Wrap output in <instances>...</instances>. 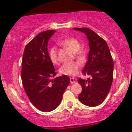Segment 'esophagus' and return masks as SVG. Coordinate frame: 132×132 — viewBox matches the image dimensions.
<instances>
[{
    "instance_id": "esophagus-1",
    "label": "esophagus",
    "mask_w": 132,
    "mask_h": 132,
    "mask_svg": "<svg viewBox=\"0 0 132 132\" xmlns=\"http://www.w3.org/2000/svg\"><path fill=\"white\" fill-rule=\"evenodd\" d=\"M70 82H71V84H74V83H75V82H76V80L74 78H70Z\"/></svg>"
}]
</instances>
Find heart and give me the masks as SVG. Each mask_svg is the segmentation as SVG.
<instances>
[{
	"instance_id": "1",
	"label": "heart",
	"mask_w": 132,
	"mask_h": 132,
	"mask_svg": "<svg viewBox=\"0 0 132 132\" xmlns=\"http://www.w3.org/2000/svg\"><path fill=\"white\" fill-rule=\"evenodd\" d=\"M58 44L63 45V47L69 49L73 53H77L79 59L83 60L84 58V52L82 50H79L80 48V42L75 38L70 37L60 41ZM49 57L53 64H57L59 63V60L57 55V48L53 46L49 50ZM80 69V65L77 62H69L63 64L60 68V72L61 74L68 76H75L78 74Z\"/></svg>"
}]
</instances>
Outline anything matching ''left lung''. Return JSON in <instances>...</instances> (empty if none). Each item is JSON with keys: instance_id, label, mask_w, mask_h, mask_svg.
Returning <instances> with one entry per match:
<instances>
[{"instance_id": "left-lung-1", "label": "left lung", "mask_w": 132, "mask_h": 132, "mask_svg": "<svg viewBox=\"0 0 132 132\" xmlns=\"http://www.w3.org/2000/svg\"><path fill=\"white\" fill-rule=\"evenodd\" d=\"M87 36L90 51L82 74L90 76L87 80L79 79L82 87L79 101L87 106L95 107L104 101L113 80L114 62L106 41L88 28H74Z\"/></svg>"}]
</instances>
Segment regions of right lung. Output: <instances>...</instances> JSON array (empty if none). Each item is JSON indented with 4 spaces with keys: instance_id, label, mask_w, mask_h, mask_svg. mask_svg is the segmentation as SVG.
<instances>
[{
    "instance_id": "add662e5",
    "label": "right lung",
    "mask_w": 132,
    "mask_h": 132,
    "mask_svg": "<svg viewBox=\"0 0 132 132\" xmlns=\"http://www.w3.org/2000/svg\"><path fill=\"white\" fill-rule=\"evenodd\" d=\"M48 30L39 33L27 44L22 60L21 79L24 89L36 108L50 112L60 105L70 82L67 76H56L48 52V42L55 33Z\"/></svg>"
}]
</instances>
